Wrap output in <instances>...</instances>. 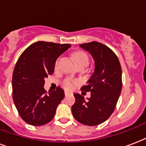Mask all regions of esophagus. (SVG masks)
Listing matches in <instances>:
<instances>
[{"label": "esophagus", "mask_w": 146, "mask_h": 146, "mask_svg": "<svg viewBox=\"0 0 146 146\" xmlns=\"http://www.w3.org/2000/svg\"><path fill=\"white\" fill-rule=\"evenodd\" d=\"M69 94H70L69 92H68V91H65V96H68Z\"/></svg>", "instance_id": "obj_1"}]
</instances>
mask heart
I'll return each instance as SVG.
<instances>
[{
	"label": "heart",
	"mask_w": 146,
	"mask_h": 146,
	"mask_svg": "<svg viewBox=\"0 0 146 146\" xmlns=\"http://www.w3.org/2000/svg\"><path fill=\"white\" fill-rule=\"evenodd\" d=\"M73 59H74V62H75L76 65L80 64V63H86V64L88 65V56L87 55L86 53H84V52H81V51H78V52H74V54H73ZM58 63H59V58H58L57 60H56V62H55V68H57L58 66ZM76 81H72L71 79H66V80H65V81H63L62 85L65 89L71 90V89L73 88V87H74V84H76Z\"/></svg>",
	"instance_id": "b5f03b06"
}]
</instances>
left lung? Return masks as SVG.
Returning a JSON list of instances; mask_svg holds the SVG:
<instances>
[{
    "mask_svg": "<svg viewBox=\"0 0 146 146\" xmlns=\"http://www.w3.org/2000/svg\"><path fill=\"white\" fill-rule=\"evenodd\" d=\"M94 61V71L81 88L90 91L91 98L74 94L75 103L72 107L74 119L87 126H97L106 121L115 110L121 93L122 70L116 54L104 44L91 42L80 45Z\"/></svg>",
    "mask_w": 146,
    "mask_h": 146,
    "instance_id": "1",
    "label": "left lung"
}]
</instances>
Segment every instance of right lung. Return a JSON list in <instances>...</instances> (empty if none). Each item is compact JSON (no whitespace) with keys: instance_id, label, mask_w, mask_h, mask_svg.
Returning <instances> with one entry per match:
<instances>
[{"instance_id":"right-lung-1","label":"right lung","mask_w":146,"mask_h":146,"mask_svg":"<svg viewBox=\"0 0 146 146\" xmlns=\"http://www.w3.org/2000/svg\"><path fill=\"white\" fill-rule=\"evenodd\" d=\"M70 47V44L39 41L19 58L12 78L13 99L20 116L28 124L42 126L55 116L65 92L58 87L46 94L45 78L54 72L57 58Z\"/></svg>"}]
</instances>
